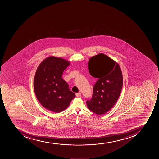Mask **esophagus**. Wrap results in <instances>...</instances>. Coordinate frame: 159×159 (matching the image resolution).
Masks as SVG:
<instances>
[{"instance_id":"esophagus-1","label":"esophagus","mask_w":159,"mask_h":159,"mask_svg":"<svg viewBox=\"0 0 159 159\" xmlns=\"http://www.w3.org/2000/svg\"><path fill=\"white\" fill-rule=\"evenodd\" d=\"M76 95L77 97H80L81 96V94L80 93H77L76 94Z\"/></svg>"}]
</instances>
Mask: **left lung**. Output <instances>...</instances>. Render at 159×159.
Instances as JSON below:
<instances>
[{
	"label": "left lung",
	"instance_id": "1",
	"mask_svg": "<svg viewBox=\"0 0 159 159\" xmlns=\"http://www.w3.org/2000/svg\"><path fill=\"white\" fill-rule=\"evenodd\" d=\"M89 74L98 79L93 87L92 98L86 101L88 109L97 115L108 112L116 102L123 87V75L118 64L99 53L89 59Z\"/></svg>",
	"mask_w": 159,
	"mask_h": 159
}]
</instances>
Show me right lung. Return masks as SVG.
<instances>
[{
    "mask_svg": "<svg viewBox=\"0 0 159 159\" xmlns=\"http://www.w3.org/2000/svg\"><path fill=\"white\" fill-rule=\"evenodd\" d=\"M70 62L60 57H49L38 67L34 79V90L39 102L46 109L59 113L68 107L76 95L62 79Z\"/></svg>",
    "mask_w": 159,
    "mask_h": 159,
    "instance_id": "1",
    "label": "right lung"
}]
</instances>
